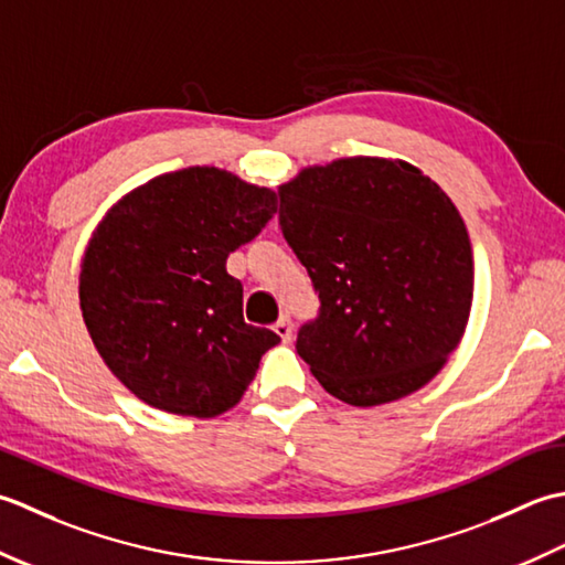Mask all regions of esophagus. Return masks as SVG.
Listing matches in <instances>:
<instances>
[{
	"label": "esophagus",
	"instance_id": "1",
	"mask_svg": "<svg viewBox=\"0 0 565 565\" xmlns=\"http://www.w3.org/2000/svg\"><path fill=\"white\" fill-rule=\"evenodd\" d=\"M275 333L282 339V343H290L292 341V321L287 315H282L278 321H275Z\"/></svg>",
	"mask_w": 565,
	"mask_h": 565
}]
</instances>
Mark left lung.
Instances as JSON below:
<instances>
[{"mask_svg": "<svg viewBox=\"0 0 565 565\" xmlns=\"http://www.w3.org/2000/svg\"><path fill=\"white\" fill-rule=\"evenodd\" d=\"M278 198L319 295L295 343L319 385L353 407L427 385L473 302V248L446 192L402 160L359 156L305 168Z\"/></svg>", "mask_w": 565, "mask_h": 565, "instance_id": "left-lung-1", "label": "left lung"}]
</instances>
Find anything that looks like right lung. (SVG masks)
Returning <instances> with one entry per match:
<instances>
[{"label":"right lung","instance_id":"right-lung-1","mask_svg":"<svg viewBox=\"0 0 565 565\" xmlns=\"http://www.w3.org/2000/svg\"><path fill=\"white\" fill-rule=\"evenodd\" d=\"M275 192L218 168L153 178L102 218L79 270V307L109 371L146 405L182 417L232 409L280 337L244 321L226 258L256 238Z\"/></svg>","mask_w":565,"mask_h":565}]
</instances>
